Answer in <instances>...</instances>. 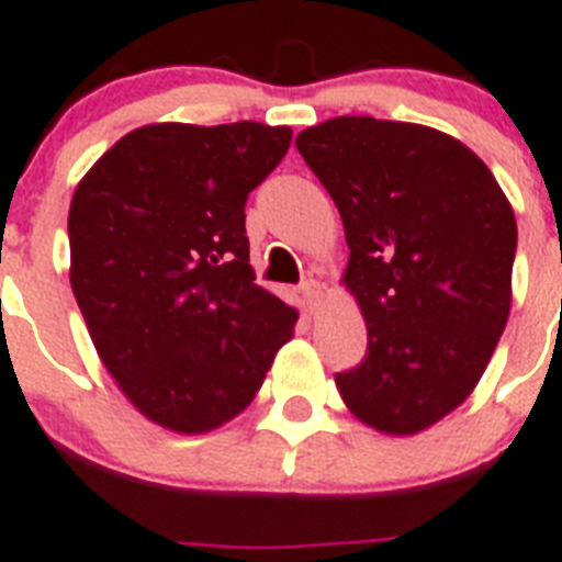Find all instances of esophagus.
I'll return each instance as SVG.
<instances>
[{
  "label": "esophagus",
  "mask_w": 562,
  "mask_h": 562,
  "mask_svg": "<svg viewBox=\"0 0 562 562\" xmlns=\"http://www.w3.org/2000/svg\"><path fill=\"white\" fill-rule=\"evenodd\" d=\"M300 294H303V305L308 314H314L319 305V296H323V291H319V282L317 280H305L303 285H300Z\"/></svg>",
  "instance_id": "1"
}]
</instances>
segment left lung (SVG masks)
<instances>
[{"label":"left lung","mask_w":562,"mask_h":562,"mask_svg":"<svg viewBox=\"0 0 562 562\" xmlns=\"http://www.w3.org/2000/svg\"><path fill=\"white\" fill-rule=\"evenodd\" d=\"M351 248L342 282L369 351L337 374L357 419L426 431L480 383L512 308L517 223L474 150L442 131L334 116L296 136Z\"/></svg>","instance_id":"1"}]
</instances>
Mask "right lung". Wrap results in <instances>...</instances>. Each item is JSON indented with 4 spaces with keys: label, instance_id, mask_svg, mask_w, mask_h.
Returning a JSON list of instances; mask_svg holds the SVG:
<instances>
[{
    "label": "right lung",
    "instance_id": "right-lung-1",
    "mask_svg": "<svg viewBox=\"0 0 562 562\" xmlns=\"http://www.w3.org/2000/svg\"><path fill=\"white\" fill-rule=\"evenodd\" d=\"M291 128L157 122L74 191L70 289L99 360L139 414L205 434L257 397L296 311L254 282L245 200Z\"/></svg>",
    "mask_w": 562,
    "mask_h": 562
}]
</instances>
